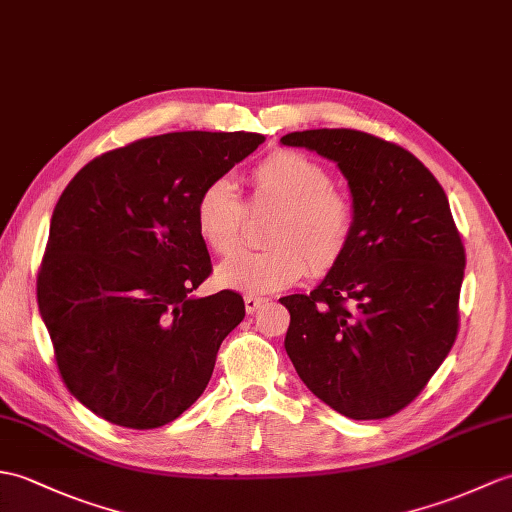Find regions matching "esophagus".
Returning <instances> with one entry per match:
<instances>
[{
    "label": "esophagus",
    "mask_w": 512,
    "mask_h": 512,
    "mask_svg": "<svg viewBox=\"0 0 512 512\" xmlns=\"http://www.w3.org/2000/svg\"><path fill=\"white\" fill-rule=\"evenodd\" d=\"M266 303H268L266 296H257V294H246V296H244V305H246V312H248V314L257 312L259 307L266 305Z\"/></svg>",
    "instance_id": "obj_1"
}]
</instances>
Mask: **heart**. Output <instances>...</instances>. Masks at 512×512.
Segmentation results:
<instances>
[{
	"instance_id": "obj_1",
	"label": "heart",
	"mask_w": 512,
	"mask_h": 512,
	"mask_svg": "<svg viewBox=\"0 0 512 512\" xmlns=\"http://www.w3.org/2000/svg\"><path fill=\"white\" fill-rule=\"evenodd\" d=\"M251 207L272 205L266 251L222 261L218 281L248 294L290 288L307 272L327 275L347 255L355 235V207L334 187V174L299 150H272L248 176ZM198 235L213 253L229 255L242 242L246 205L229 178H213L194 205Z\"/></svg>"
}]
</instances>
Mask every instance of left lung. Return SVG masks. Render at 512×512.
<instances>
[{"instance_id": "8db88e82", "label": "left lung", "mask_w": 512, "mask_h": 512, "mask_svg": "<svg viewBox=\"0 0 512 512\" xmlns=\"http://www.w3.org/2000/svg\"><path fill=\"white\" fill-rule=\"evenodd\" d=\"M336 161L355 207L347 255L310 294L283 296L285 351L318 399L355 421L421 395L458 336L465 246L441 183L412 152L353 128L281 137Z\"/></svg>"}]
</instances>
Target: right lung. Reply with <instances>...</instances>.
<instances>
[{"label": "right lung", "instance_id": "obj_1", "mask_svg": "<svg viewBox=\"0 0 512 512\" xmlns=\"http://www.w3.org/2000/svg\"><path fill=\"white\" fill-rule=\"evenodd\" d=\"M264 141L205 130L137 139L89 161L58 198L39 312L63 384L98 417L154 430L207 388L244 299L189 296L213 270L196 196Z\"/></svg>", "mask_w": 512, "mask_h": 512}]
</instances>
